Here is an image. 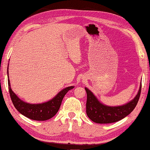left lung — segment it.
<instances>
[{
  "label": "left lung",
  "mask_w": 150,
  "mask_h": 150,
  "mask_svg": "<svg viewBox=\"0 0 150 150\" xmlns=\"http://www.w3.org/2000/svg\"><path fill=\"white\" fill-rule=\"evenodd\" d=\"M87 95L86 112L88 118L94 122L108 124L116 122L128 116L134 109L139 99L142 83L135 97L125 105L120 106H108L101 103L91 91L85 87Z\"/></svg>",
  "instance_id": "8db88e82"
}]
</instances>
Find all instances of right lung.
<instances>
[{
  "mask_svg": "<svg viewBox=\"0 0 150 150\" xmlns=\"http://www.w3.org/2000/svg\"><path fill=\"white\" fill-rule=\"evenodd\" d=\"M7 74L8 79V70ZM8 85L11 99L13 104L17 111L28 118L39 121L47 120L53 118L59 110L65 95L69 91L72 89L74 87V86H71L64 88L60 92L58 93L55 97H53V99L47 102H45L42 103L32 104L21 100L15 94V93H13V91L11 88L9 79H8Z\"/></svg>",
  "mask_w": 150,
  "mask_h": 150,
  "instance_id": "obj_1",
  "label": "right lung"
}]
</instances>
